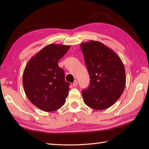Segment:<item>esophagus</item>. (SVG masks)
<instances>
[{"mask_svg": "<svg viewBox=\"0 0 149 149\" xmlns=\"http://www.w3.org/2000/svg\"><path fill=\"white\" fill-rule=\"evenodd\" d=\"M73 86H77V80H75L74 83H73Z\"/></svg>", "mask_w": 149, "mask_h": 149, "instance_id": "1", "label": "esophagus"}]
</instances>
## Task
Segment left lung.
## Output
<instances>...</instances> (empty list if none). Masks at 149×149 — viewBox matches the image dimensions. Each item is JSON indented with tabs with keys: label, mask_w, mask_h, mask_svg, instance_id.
<instances>
[{
	"label": "left lung",
	"mask_w": 149,
	"mask_h": 149,
	"mask_svg": "<svg viewBox=\"0 0 149 149\" xmlns=\"http://www.w3.org/2000/svg\"><path fill=\"white\" fill-rule=\"evenodd\" d=\"M81 49L90 77L89 87L82 91L84 102L94 109L108 108L125 89L124 65L115 51L97 41L81 43Z\"/></svg>",
	"instance_id": "obj_1"
}]
</instances>
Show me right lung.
<instances>
[{
    "label": "right lung",
    "mask_w": 149,
    "mask_h": 149,
    "mask_svg": "<svg viewBox=\"0 0 149 149\" xmlns=\"http://www.w3.org/2000/svg\"><path fill=\"white\" fill-rule=\"evenodd\" d=\"M69 45L50 44L30 59L23 74L25 93L31 102L43 111L58 110L64 105L70 83L58 61Z\"/></svg>",
    "instance_id": "right-lung-1"
}]
</instances>
